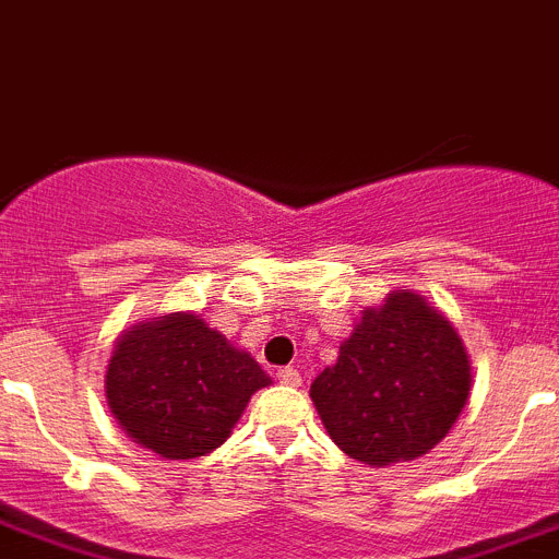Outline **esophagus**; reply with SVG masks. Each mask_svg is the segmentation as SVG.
Returning <instances> with one entry per match:
<instances>
[{
  "instance_id": "1",
  "label": "esophagus",
  "mask_w": 559,
  "mask_h": 559,
  "mask_svg": "<svg viewBox=\"0 0 559 559\" xmlns=\"http://www.w3.org/2000/svg\"><path fill=\"white\" fill-rule=\"evenodd\" d=\"M275 379H278V384H284V386H300V384H304V379H300V373L295 370V367H281L278 373H275Z\"/></svg>"
}]
</instances>
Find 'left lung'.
Masks as SVG:
<instances>
[{
  "label": "left lung",
  "mask_w": 559,
  "mask_h": 559,
  "mask_svg": "<svg viewBox=\"0 0 559 559\" xmlns=\"http://www.w3.org/2000/svg\"><path fill=\"white\" fill-rule=\"evenodd\" d=\"M471 384V356L449 317L417 292L392 289L361 311L309 395L340 451L384 467L429 454L465 409Z\"/></svg>",
  "instance_id": "8db88e82"
}]
</instances>
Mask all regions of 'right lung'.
<instances>
[{
    "label": "right lung",
    "instance_id": "obj_1",
    "mask_svg": "<svg viewBox=\"0 0 559 559\" xmlns=\"http://www.w3.org/2000/svg\"><path fill=\"white\" fill-rule=\"evenodd\" d=\"M270 376L194 311L122 331L105 367V401L124 435L164 460L219 449Z\"/></svg>",
    "mask_w": 559,
    "mask_h": 559
}]
</instances>
